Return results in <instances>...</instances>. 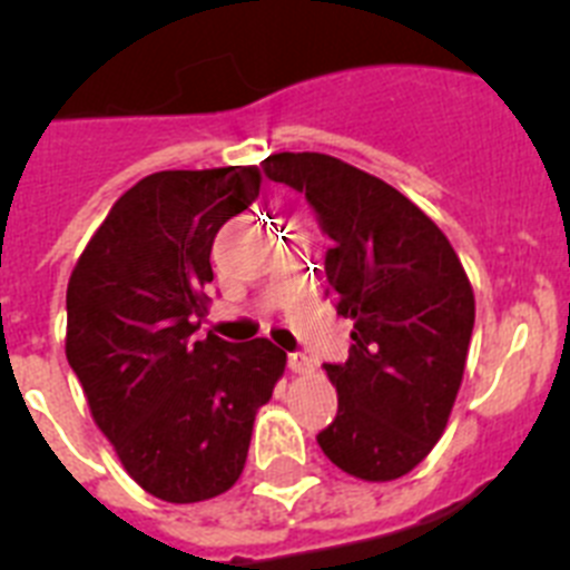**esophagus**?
Masks as SVG:
<instances>
[{
	"instance_id": "obj_1",
	"label": "esophagus",
	"mask_w": 570,
	"mask_h": 570,
	"mask_svg": "<svg viewBox=\"0 0 570 570\" xmlns=\"http://www.w3.org/2000/svg\"><path fill=\"white\" fill-rule=\"evenodd\" d=\"M289 371L292 374H312L315 371V363H312V357H306V354H301V351H295V354H289Z\"/></svg>"
}]
</instances>
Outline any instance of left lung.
Here are the masks:
<instances>
[{
    "label": "left lung",
    "instance_id": "1",
    "mask_svg": "<svg viewBox=\"0 0 570 570\" xmlns=\"http://www.w3.org/2000/svg\"><path fill=\"white\" fill-rule=\"evenodd\" d=\"M315 210L332 238L326 295L354 321L345 363H326L337 416L317 433L332 464L393 481L422 464L459 396L475 295L453 244L405 194L317 151L261 163Z\"/></svg>",
    "mask_w": 570,
    "mask_h": 570
}]
</instances>
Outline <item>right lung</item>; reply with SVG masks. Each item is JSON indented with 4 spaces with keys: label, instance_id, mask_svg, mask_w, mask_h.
<instances>
[{
    "label": "right lung",
    "instance_id": "right-lung-1",
    "mask_svg": "<svg viewBox=\"0 0 570 570\" xmlns=\"http://www.w3.org/2000/svg\"><path fill=\"white\" fill-rule=\"evenodd\" d=\"M258 188L255 165L151 174L111 205L69 275V368L120 464L159 501H207L238 481L284 374L269 340L194 337L213 238Z\"/></svg>",
    "mask_w": 570,
    "mask_h": 570
}]
</instances>
